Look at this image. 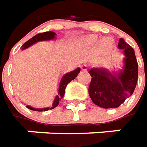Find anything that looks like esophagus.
I'll use <instances>...</instances> for the list:
<instances>
[{
  "label": "esophagus",
  "instance_id": "obj_1",
  "mask_svg": "<svg viewBox=\"0 0 147 147\" xmlns=\"http://www.w3.org/2000/svg\"><path fill=\"white\" fill-rule=\"evenodd\" d=\"M80 67H81V69H82L83 71H87V69H88V65H87V64H82V65L80 66Z\"/></svg>",
  "mask_w": 147,
  "mask_h": 147
}]
</instances>
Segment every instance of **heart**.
<instances>
[{
  "label": "heart",
  "mask_w": 147,
  "mask_h": 147,
  "mask_svg": "<svg viewBox=\"0 0 147 147\" xmlns=\"http://www.w3.org/2000/svg\"><path fill=\"white\" fill-rule=\"evenodd\" d=\"M93 39L94 40L95 37H93ZM111 40L109 38H106L103 40V45L105 47H109L111 45Z\"/></svg>",
  "instance_id": "obj_1"
}]
</instances>
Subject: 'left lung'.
<instances>
[{"label":"left lung","mask_w":147,"mask_h":147,"mask_svg":"<svg viewBox=\"0 0 147 147\" xmlns=\"http://www.w3.org/2000/svg\"><path fill=\"white\" fill-rule=\"evenodd\" d=\"M118 48L124 53L123 72L113 75L105 69L89 71V94L93 102L102 108H116L134 93L138 77V64L134 49L120 38Z\"/></svg>","instance_id":"1"}]
</instances>
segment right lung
<instances>
[{"instance_id":"add662e5","label":"right lung","mask_w":147,"mask_h":147,"mask_svg":"<svg viewBox=\"0 0 147 147\" xmlns=\"http://www.w3.org/2000/svg\"><path fill=\"white\" fill-rule=\"evenodd\" d=\"M55 37V33L53 32H45L43 33H38L36 34L35 36H33L32 38H31L30 40H28L26 43H24L23 45V46L21 48L24 49L28 48L29 46L32 45L33 44H35L36 42H38L40 40H52ZM80 69L77 68L76 70H74L72 71L69 72V73L64 75L63 76V78L60 81L59 84V88H58V95L56 96V98L53 101V103L51 107H46V108H41V109H37L32 107L30 106H27V107L30 110H32V111H48L49 109H53L54 107H56L59 104V101L63 98L64 94H65V89L67 85V84L70 83L72 80L76 78L77 76V75L80 73Z\"/></svg>"}]
</instances>
